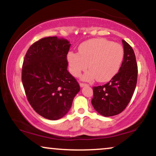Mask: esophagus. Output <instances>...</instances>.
<instances>
[{"instance_id":"1","label":"esophagus","mask_w":156,"mask_h":156,"mask_svg":"<svg viewBox=\"0 0 156 156\" xmlns=\"http://www.w3.org/2000/svg\"><path fill=\"white\" fill-rule=\"evenodd\" d=\"M87 86H88V84H87V83H81V82H80V87H87Z\"/></svg>"}]
</instances>
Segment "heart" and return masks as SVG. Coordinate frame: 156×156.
Segmentation results:
<instances>
[{"label": "heart", "instance_id": "b5f03b06", "mask_svg": "<svg viewBox=\"0 0 156 156\" xmlns=\"http://www.w3.org/2000/svg\"><path fill=\"white\" fill-rule=\"evenodd\" d=\"M124 58V49L119 43L104 38L93 39L80 44L78 53L69 51L67 61L69 71L78 77L89 67L90 70L82 76L86 80L99 82L111 80L119 70Z\"/></svg>", "mask_w": 156, "mask_h": 156}]
</instances>
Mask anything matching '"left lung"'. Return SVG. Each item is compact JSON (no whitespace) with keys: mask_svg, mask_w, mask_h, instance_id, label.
<instances>
[{"mask_svg":"<svg viewBox=\"0 0 156 156\" xmlns=\"http://www.w3.org/2000/svg\"><path fill=\"white\" fill-rule=\"evenodd\" d=\"M124 58L119 70L108 83L93 87L92 104L104 117L117 115L130 103L137 83L138 67L131 46L122 40Z\"/></svg>","mask_w":156,"mask_h":156,"instance_id":"obj_1","label":"left lung"}]
</instances>
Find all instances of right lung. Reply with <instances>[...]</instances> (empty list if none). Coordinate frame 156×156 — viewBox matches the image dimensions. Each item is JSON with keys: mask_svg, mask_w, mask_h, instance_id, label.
Instances as JSON below:
<instances>
[{"mask_svg": "<svg viewBox=\"0 0 156 156\" xmlns=\"http://www.w3.org/2000/svg\"><path fill=\"white\" fill-rule=\"evenodd\" d=\"M67 39L48 37L28 48L22 67V82L30 105L48 119L63 117L80 91L76 78L67 70Z\"/></svg>", "mask_w": 156, "mask_h": 156, "instance_id": "1", "label": "right lung"}]
</instances>
